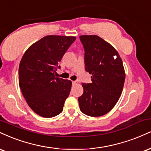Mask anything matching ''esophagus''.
Listing matches in <instances>:
<instances>
[{"instance_id":"1","label":"esophagus","mask_w":151,"mask_h":151,"mask_svg":"<svg viewBox=\"0 0 151 151\" xmlns=\"http://www.w3.org/2000/svg\"><path fill=\"white\" fill-rule=\"evenodd\" d=\"M72 84H73V85H75V84H77V81H72Z\"/></svg>"}]
</instances>
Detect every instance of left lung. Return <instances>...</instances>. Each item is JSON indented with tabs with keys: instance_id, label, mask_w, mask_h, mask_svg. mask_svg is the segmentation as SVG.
<instances>
[{
	"instance_id": "8db88e82",
	"label": "left lung",
	"mask_w": 151,
	"mask_h": 151,
	"mask_svg": "<svg viewBox=\"0 0 151 151\" xmlns=\"http://www.w3.org/2000/svg\"><path fill=\"white\" fill-rule=\"evenodd\" d=\"M84 48L85 70L91 74L90 83H82L78 98L85 115L99 117L110 112L120 97L125 80L122 60L117 50L99 36H80Z\"/></svg>"
}]
</instances>
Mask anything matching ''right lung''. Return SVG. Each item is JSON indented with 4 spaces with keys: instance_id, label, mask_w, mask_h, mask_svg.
I'll return each instance as SVG.
<instances>
[{
    "instance_id": "add662e5",
    "label": "right lung",
    "mask_w": 151,
    "mask_h": 151,
    "mask_svg": "<svg viewBox=\"0 0 151 151\" xmlns=\"http://www.w3.org/2000/svg\"><path fill=\"white\" fill-rule=\"evenodd\" d=\"M74 36H46L24 52L19 67V85L27 104L36 114L52 117L63 112L72 81L55 77L59 63Z\"/></svg>"
}]
</instances>
